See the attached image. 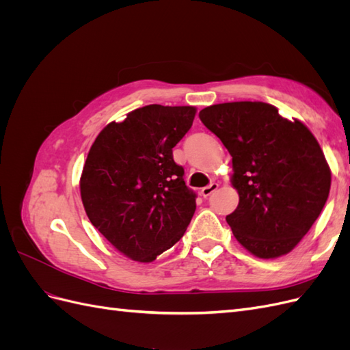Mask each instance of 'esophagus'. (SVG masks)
I'll return each instance as SVG.
<instances>
[{
	"instance_id": "1",
	"label": "esophagus",
	"mask_w": 350,
	"mask_h": 350,
	"mask_svg": "<svg viewBox=\"0 0 350 350\" xmlns=\"http://www.w3.org/2000/svg\"><path fill=\"white\" fill-rule=\"evenodd\" d=\"M217 187H219V184H216V183H211V184H208L207 187H203V188H201V189H200V194L206 198V197H208L211 193H215L216 189H217Z\"/></svg>"
}]
</instances>
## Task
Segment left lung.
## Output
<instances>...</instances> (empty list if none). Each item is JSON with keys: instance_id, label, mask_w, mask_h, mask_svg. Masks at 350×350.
Instances as JSON below:
<instances>
[{"instance_id": "obj_1", "label": "left lung", "mask_w": 350, "mask_h": 350, "mask_svg": "<svg viewBox=\"0 0 350 350\" xmlns=\"http://www.w3.org/2000/svg\"><path fill=\"white\" fill-rule=\"evenodd\" d=\"M200 120L232 156L239 204L226 221L237 241L264 260L291 252L330 193L332 171L314 134L264 102L211 105Z\"/></svg>"}]
</instances>
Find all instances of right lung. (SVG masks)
I'll return each instance as SVG.
<instances>
[{
    "mask_svg": "<svg viewBox=\"0 0 350 350\" xmlns=\"http://www.w3.org/2000/svg\"><path fill=\"white\" fill-rule=\"evenodd\" d=\"M194 107L147 105L109 122L92 144L80 194L92 225L125 257L152 262L183 238L196 194L172 149L191 129Z\"/></svg>",
    "mask_w": 350,
    "mask_h": 350,
    "instance_id": "add662e5",
    "label": "right lung"
}]
</instances>
